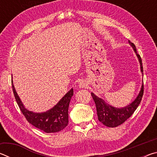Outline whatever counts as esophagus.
<instances>
[{"label": "esophagus", "instance_id": "34e87169", "mask_svg": "<svg viewBox=\"0 0 157 157\" xmlns=\"http://www.w3.org/2000/svg\"><path fill=\"white\" fill-rule=\"evenodd\" d=\"M86 86H87V84L84 81H82L79 83V88H86Z\"/></svg>", "mask_w": 157, "mask_h": 157}]
</instances>
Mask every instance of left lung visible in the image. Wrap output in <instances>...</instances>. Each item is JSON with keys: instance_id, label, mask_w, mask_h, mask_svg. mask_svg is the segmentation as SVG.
Here are the masks:
<instances>
[{"instance_id": "obj_1", "label": "left lung", "mask_w": 157, "mask_h": 157, "mask_svg": "<svg viewBox=\"0 0 157 157\" xmlns=\"http://www.w3.org/2000/svg\"><path fill=\"white\" fill-rule=\"evenodd\" d=\"M129 43L134 48V50L139 58L140 64V70L143 73V68L141 57L138 54L135 45L130 41H129ZM143 91H144V86L143 84L139 94L134 102L127 107L121 109L115 108L108 105L102 99L97 97L94 94L91 93V96L95 102V107H96L98 120L105 126L109 127H116L121 125L134 113L135 110L139 107L140 101L142 100Z\"/></svg>"}]
</instances>
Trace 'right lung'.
I'll return each mask as SVG.
<instances>
[{"label": "right lung", "mask_w": 157, "mask_h": 157, "mask_svg": "<svg viewBox=\"0 0 157 157\" xmlns=\"http://www.w3.org/2000/svg\"><path fill=\"white\" fill-rule=\"evenodd\" d=\"M12 85L16 101L28 123L46 133L58 132L68 125V107L71 98L73 95V89H71L51 109L46 112L38 113L26 109L16 92L12 80Z\"/></svg>", "instance_id": "obj_1"}]
</instances>
